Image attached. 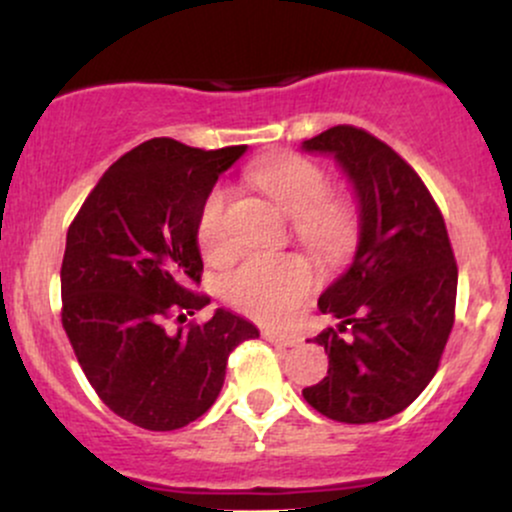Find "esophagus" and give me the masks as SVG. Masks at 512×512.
<instances>
[{
	"label": "esophagus",
	"mask_w": 512,
	"mask_h": 512,
	"mask_svg": "<svg viewBox=\"0 0 512 512\" xmlns=\"http://www.w3.org/2000/svg\"><path fill=\"white\" fill-rule=\"evenodd\" d=\"M264 339L272 342L274 346H284V349H291V346L301 344V339L291 337V334H279V332H264Z\"/></svg>",
	"instance_id": "obj_1"
}]
</instances>
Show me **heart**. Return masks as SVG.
Masks as SVG:
<instances>
[{"instance_id": "obj_1", "label": "heart", "mask_w": 512, "mask_h": 512, "mask_svg": "<svg viewBox=\"0 0 512 512\" xmlns=\"http://www.w3.org/2000/svg\"><path fill=\"white\" fill-rule=\"evenodd\" d=\"M250 180L272 197L286 214L303 245L322 257H339L354 243L356 211L342 197L330 195L327 173L310 158L279 154L262 158ZM228 190L211 187L197 216V243L207 260H223L233 252L226 226ZM317 286L313 264L296 255H250L223 276V296L245 315L269 325L286 322Z\"/></svg>"}]
</instances>
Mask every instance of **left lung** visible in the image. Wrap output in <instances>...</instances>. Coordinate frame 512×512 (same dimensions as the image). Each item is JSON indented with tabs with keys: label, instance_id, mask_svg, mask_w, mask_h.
Wrapping results in <instances>:
<instances>
[{
	"label": "left lung",
	"instance_id": "1",
	"mask_svg": "<svg viewBox=\"0 0 512 512\" xmlns=\"http://www.w3.org/2000/svg\"><path fill=\"white\" fill-rule=\"evenodd\" d=\"M332 154L354 185L361 236L354 262L320 296L339 320L320 332L330 368L305 402L342 424H375L424 392L455 325L457 262L436 199L378 137L337 125L303 142Z\"/></svg>",
	"mask_w": 512,
	"mask_h": 512
}]
</instances>
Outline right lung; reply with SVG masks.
I'll return each instance as SVG.
<instances>
[{"label": "right lung", "instance_id": "add662e5", "mask_svg": "<svg viewBox=\"0 0 512 512\" xmlns=\"http://www.w3.org/2000/svg\"><path fill=\"white\" fill-rule=\"evenodd\" d=\"M245 146L204 151L156 137L103 173L67 231L62 327L103 404L146 431H175L219 397L228 354L260 337L252 322L197 293V216Z\"/></svg>", "mask_w": 512, "mask_h": 512}]
</instances>
